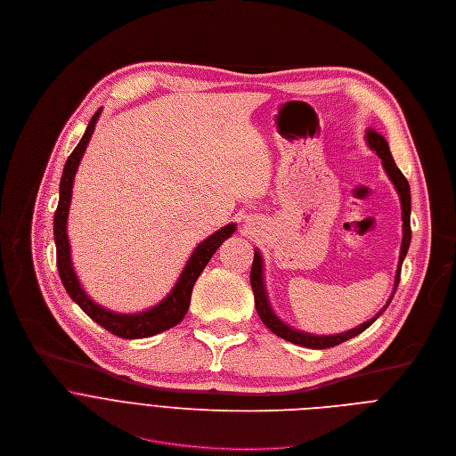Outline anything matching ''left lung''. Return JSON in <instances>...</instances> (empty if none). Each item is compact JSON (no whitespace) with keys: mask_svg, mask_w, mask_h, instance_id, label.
Instances as JSON below:
<instances>
[{"mask_svg":"<svg viewBox=\"0 0 456 456\" xmlns=\"http://www.w3.org/2000/svg\"><path fill=\"white\" fill-rule=\"evenodd\" d=\"M367 143L372 151H376V154L381 158V163H383V168L385 172L388 174V177L392 179V183L401 198V210H403V242H401V253H399V264H397V271H395V282H394V291L387 302V305L374 316L370 318L369 322L357 325L355 329H350L346 332H341V334H332V336H316V334H309V332H302V330H297L293 327H289L288 323H284L277 314L275 311L271 309V304H269V298H267V293H265V288H264V271H262V255L258 253V249H255V256H253V265H251V275H249V282H251V289H253V295H255V307H256V313L262 320V323L273 332L277 334L295 345H300V346H307V348H329V346H336L357 334H361L365 329H369L385 311L387 307L390 305L395 291H397V286H399V279H401V265H403V260L408 253V248H410V240H411V226H410V214H411V198H410V185H408V179L404 177V174L399 170V167L395 165L394 158H392V152H390V147H388V142L379 134L376 133L374 129H369L367 131Z\"/></svg>","mask_w":456,"mask_h":456,"instance_id":"obj_1","label":"left lung"}]
</instances>
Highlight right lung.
<instances>
[{
	"label": "right lung",
	"instance_id": "1",
	"mask_svg": "<svg viewBox=\"0 0 456 456\" xmlns=\"http://www.w3.org/2000/svg\"><path fill=\"white\" fill-rule=\"evenodd\" d=\"M102 113V108L94 115V118L89 120L84 136L69 154L62 177H61V187H59V205L53 216V239L57 246V269H59V277L68 291L69 298L91 318L102 325L106 330L118 338L126 339H138V338H149L154 334H159L174 325H177L181 320L185 318L189 305H191V297H192V288L200 275L203 273L205 265L212 258V255L217 251V248L232 237L235 232V224H226L210 237H207L203 242L198 244L194 253L191 255L189 262L185 264L183 271L175 282V286L170 289V293L154 307L136 313V314H120L115 311H110L97 302L91 300L86 291L82 289L77 273L71 264V251H69V240L66 233V223H68V212H69V203H71V189H73V179L78 168V163L86 152V147L91 140V134L95 131V124Z\"/></svg>",
	"mask_w": 456,
	"mask_h": 456
}]
</instances>
